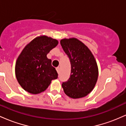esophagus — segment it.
I'll return each instance as SVG.
<instances>
[{
  "mask_svg": "<svg viewBox=\"0 0 126 126\" xmlns=\"http://www.w3.org/2000/svg\"><path fill=\"white\" fill-rule=\"evenodd\" d=\"M56 70H57V73H60V67H56Z\"/></svg>",
  "mask_w": 126,
  "mask_h": 126,
  "instance_id": "34e87169",
  "label": "esophagus"
}]
</instances>
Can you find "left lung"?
<instances>
[{"label": "left lung", "mask_w": 126, "mask_h": 126, "mask_svg": "<svg viewBox=\"0 0 126 126\" xmlns=\"http://www.w3.org/2000/svg\"><path fill=\"white\" fill-rule=\"evenodd\" d=\"M60 44L71 64L70 78L62 83L64 93L74 99L84 97L92 91L98 79L94 56L87 46L76 38L63 39Z\"/></svg>", "instance_id": "8db88e82"}]
</instances>
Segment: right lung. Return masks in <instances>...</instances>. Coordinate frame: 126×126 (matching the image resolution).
I'll return each mask as SVG.
<instances>
[{
  "label": "right lung",
  "mask_w": 126,
  "mask_h": 126,
  "mask_svg": "<svg viewBox=\"0 0 126 126\" xmlns=\"http://www.w3.org/2000/svg\"><path fill=\"white\" fill-rule=\"evenodd\" d=\"M58 43L56 39L40 36L23 49L16 62L15 75L24 90L32 94H40L48 88L52 80L58 78L51 59L47 57Z\"/></svg>",
  "instance_id": "obj_1"
}]
</instances>
